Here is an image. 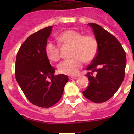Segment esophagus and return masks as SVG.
Instances as JSON below:
<instances>
[{
  "label": "esophagus",
  "instance_id": "1",
  "mask_svg": "<svg viewBox=\"0 0 134 134\" xmlns=\"http://www.w3.org/2000/svg\"><path fill=\"white\" fill-rule=\"evenodd\" d=\"M77 77H74V76H70L69 77V80H76Z\"/></svg>",
  "mask_w": 134,
  "mask_h": 134
}]
</instances>
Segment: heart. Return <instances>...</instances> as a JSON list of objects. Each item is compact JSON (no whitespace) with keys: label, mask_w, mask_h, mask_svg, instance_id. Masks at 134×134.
I'll list each match as a JSON object with an SVG mask.
<instances>
[{"label":"heart","mask_w":134,"mask_h":134,"mask_svg":"<svg viewBox=\"0 0 134 134\" xmlns=\"http://www.w3.org/2000/svg\"><path fill=\"white\" fill-rule=\"evenodd\" d=\"M57 39L63 44L72 45V58L65 59L58 65L61 74L75 76L78 75L86 62L92 61L96 56L98 44L96 39L91 35L83 36L81 32L74 30H67L58 35ZM44 52L47 58L52 62H57L60 59V50L58 44L52 41H48L44 47Z\"/></svg>","instance_id":"obj_1"}]
</instances>
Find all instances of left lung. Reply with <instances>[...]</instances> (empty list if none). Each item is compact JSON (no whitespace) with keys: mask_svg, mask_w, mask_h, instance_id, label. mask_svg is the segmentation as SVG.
Returning a JSON list of instances; mask_svg holds the SVG:
<instances>
[{"mask_svg":"<svg viewBox=\"0 0 134 134\" xmlns=\"http://www.w3.org/2000/svg\"><path fill=\"white\" fill-rule=\"evenodd\" d=\"M93 28L98 44L97 53L87 67L86 76L90 81L83 96L96 103L108 100L123 82L126 56L120 42L114 36L95 23H89ZM96 72V76L92 72Z\"/></svg>","mask_w":134,"mask_h":134,"instance_id":"obj_1","label":"left lung"}]
</instances>
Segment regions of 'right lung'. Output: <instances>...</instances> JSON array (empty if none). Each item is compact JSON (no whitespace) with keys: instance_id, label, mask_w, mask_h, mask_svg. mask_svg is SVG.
<instances>
[{"instance_id":"right-lung-1","label":"right lung","mask_w":134,"mask_h":134,"mask_svg":"<svg viewBox=\"0 0 134 134\" xmlns=\"http://www.w3.org/2000/svg\"><path fill=\"white\" fill-rule=\"evenodd\" d=\"M52 26L30 35L20 47L16 57L15 74L27 99L41 108H49L62 98L67 75H54L44 52Z\"/></svg>"}]
</instances>
